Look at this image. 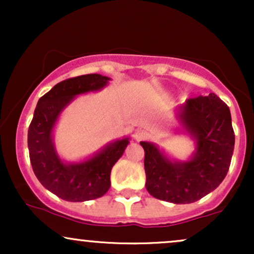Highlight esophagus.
I'll list each match as a JSON object with an SVG mask.
<instances>
[{"instance_id":"1","label":"esophagus","mask_w":254,"mask_h":254,"mask_svg":"<svg viewBox=\"0 0 254 254\" xmlns=\"http://www.w3.org/2000/svg\"><path fill=\"white\" fill-rule=\"evenodd\" d=\"M147 137H148V132L145 130H142V129L136 130L135 135H133V138H135L137 142L143 141V139L147 138Z\"/></svg>"}]
</instances>
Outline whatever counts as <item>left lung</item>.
<instances>
[{
  "label": "left lung",
  "mask_w": 254,
  "mask_h": 254,
  "mask_svg": "<svg viewBox=\"0 0 254 254\" xmlns=\"http://www.w3.org/2000/svg\"><path fill=\"white\" fill-rule=\"evenodd\" d=\"M182 132L194 141L186 161L171 159L153 142L144 149L145 188L153 197L174 204L199 200L223 182L234 151L235 135L229 107L214 93L189 99L176 111Z\"/></svg>",
  "instance_id": "8db88e82"
}]
</instances>
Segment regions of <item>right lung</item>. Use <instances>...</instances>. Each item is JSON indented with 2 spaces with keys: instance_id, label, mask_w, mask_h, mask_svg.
Here are the masks:
<instances>
[{
  "instance_id": "1",
  "label": "right lung",
  "mask_w": 254,
  "mask_h": 254,
  "mask_svg": "<svg viewBox=\"0 0 254 254\" xmlns=\"http://www.w3.org/2000/svg\"><path fill=\"white\" fill-rule=\"evenodd\" d=\"M110 80L100 74L64 80L44 94L34 110L27 138L32 168L46 190L68 202L104 196L111 186V170L129 144V137L116 139L80 162L63 161L55 147L54 129L63 110L76 95L103 89Z\"/></svg>"
}]
</instances>
